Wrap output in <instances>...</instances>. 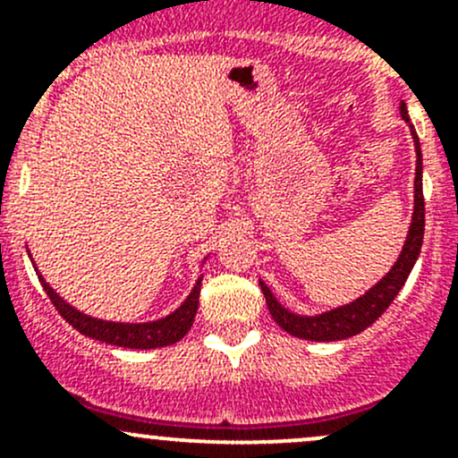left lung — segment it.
<instances>
[{
	"label": "left lung",
	"instance_id": "left-lung-1",
	"mask_svg": "<svg viewBox=\"0 0 458 458\" xmlns=\"http://www.w3.org/2000/svg\"><path fill=\"white\" fill-rule=\"evenodd\" d=\"M401 117L410 123L408 108L401 101ZM410 131H412L414 148H417V173H414V212H412V224H410L408 237H405L403 250H401L399 259L392 266V270L378 281L374 288L368 290L363 297H359L357 301L348 303V306L335 308L330 312H323L317 317H301L294 315V312L285 310L279 301L275 299V294L270 293L263 281H259L261 285V293L266 297L267 310H270L272 318L284 327L288 335L299 336V339L308 341H341L348 339V336L359 335V332L366 330L368 326H372L383 312L390 308V303L394 301V297L399 294V290L403 288V284L408 281V275L412 272L414 261L419 259L423 243V228H426V203H423V183H421V143H419L417 131L410 123Z\"/></svg>",
	"mask_w": 458,
	"mask_h": 458
}]
</instances>
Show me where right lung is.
Returning a JSON list of instances; mask_svg holds the SVG:
<instances>
[{
  "mask_svg": "<svg viewBox=\"0 0 458 458\" xmlns=\"http://www.w3.org/2000/svg\"><path fill=\"white\" fill-rule=\"evenodd\" d=\"M37 272V267H35ZM41 285H44L46 294L50 297L53 306L57 308V312L71 323L75 330H80L81 335L92 336L97 341H104V344L119 345V348H135V350H150V348H164V345L177 344L179 339L186 336V332L191 330L192 321H195L197 308H199V293H201V276L197 279L195 288L188 294L186 301L165 318L150 323H114V321H101V318H92L84 315V312L75 310L72 306H68L53 288L44 281V276L37 272Z\"/></svg>",
  "mask_w": 458,
  "mask_h": 458,
  "instance_id": "right-lung-1",
  "label": "right lung"
}]
</instances>
